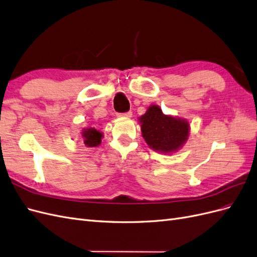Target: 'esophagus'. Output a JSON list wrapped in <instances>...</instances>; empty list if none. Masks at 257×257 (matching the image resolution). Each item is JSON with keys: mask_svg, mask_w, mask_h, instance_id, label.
Here are the masks:
<instances>
[{"mask_svg": "<svg viewBox=\"0 0 257 257\" xmlns=\"http://www.w3.org/2000/svg\"><path fill=\"white\" fill-rule=\"evenodd\" d=\"M132 111H127V112H124V113H118V116H124V118H131L132 116Z\"/></svg>", "mask_w": 257, "mask_h": 257, "instance_id": "1", "label": "esophagus"}]
</instances>
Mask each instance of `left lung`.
I'll return each mask as SVG.
<instances>
[{"label":"left lung","instance_id":"left-lung-1","mask_svg":"<svg viewBox=\"0 0 257 257\" xmlns=\"http://www.w3.org/2000/svg\"><path fill=\"white\" fill-rule=\"evenodd\" d=\"M142 134L151 149L162 153L178 151L189 138V122L164 114L158 105H151L139 118Z\"/></svg>","mask_w":257,"mask_h":257}]
</instances>
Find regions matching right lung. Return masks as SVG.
Segmentation results:
<instances>
[{"mask_svg":"<svg viewBox=\"0 0 257 257\" xmlns=\"http://www.w3.org/2000/svg\"><path fill=\"white\" fill-rule=\"evenodd\" d=\"M81 136L83 144L87 147L93 148L99 146L100 143H102L103 133H100V132L97 131L95 127H88L82 130Z\"/></svg>","mask_w":257,"mask_h":257,"instance_id":"1","label":"right lung"}]
</instances>
